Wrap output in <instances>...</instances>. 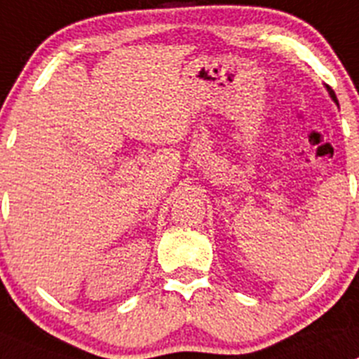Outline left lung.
<instances>
[{"label":"left lung","instance_id":"left-lung-1","mask_svg":"<svg viewBox=\"0 0 359 359\" xmlns=\"http://www.w3.org/2000/svg\"><path fill=\"white\" fill-rule=\"evenodd\" d=\"M327 91H330V95H331V98H333V100L337 102V104H339V100H337V95H335V91L331 90V88H327Z\"/></svg>","mask_w":359,"mask_h":359}]
</instances>
